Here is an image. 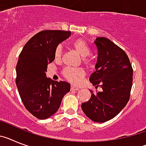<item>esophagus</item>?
I'll use <instances>...</instances> for the list:
<instances>
[{"label":"esophagus","mask_w":146,"mask_h":146,"mask_svg":"<svg viewBox=\"0 0 146 146\" xmlns=\"http://www.w3.org/2000/svg\"><path fill=\"white\" fill-rule=\"evenodd\" d=\"M78 90V87H75V86H71V88H70V90L71 91H77Z\"/></svg>","instance_id":"obj_1"}]
</instances>
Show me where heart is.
Segmentation results:
<instances>
[{
	"label": "heart",
	"instance_id": "b5f03b06",
	"mask_svg": "<svg viewBox=\"0 0 146 146\" xmlns=\"http://www.w3.org/2000/svg\"><path fill=\"white\" fill-rule=\"evenodd\" d=\"M72 46L79 55L83 57L84 63L87 65L91 63V59L89 56L91 54V49L85 40L83 39H77L72 43ZM62 47L59 45L56 46L54 51V57L56 59H59L62 55ZM63 76L69 82L73 84L78 83L84 76V70L80 68L65 67L62 71Z\"/></svg>",
	"mask_w": 146,
	"mask_h": 146
}]
</instances>
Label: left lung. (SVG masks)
I'll return each mask as SVG.
<instances>
[{"label": "left lung", "instance_id": "left-lung-1", "mask_svg": "<svg viewBox=\"0 0 146 146\" xmlns=\"http://www.w3.org/2000/svg\"><path fill=\"white\" fill-rule=\"evenodd\" d=\"M98 48L96 70L90 82L101 92H91L88 101L82 104V109L90 119L98 123L115 117L127 104L131 95L133 69L126 52L105 37L95 41Z\"/></svg>", "mask_w": 146, "mask_h": 146}]
</instances>
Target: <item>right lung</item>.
Wrapping results in <instances>:
<instances>
[{
	"mask_svg": "<svg viewBox=\"0 0 146 146\" xmlns=\"http://www.w3.org/2000/svg\"><path fill=\"white\" fill-rule=\"evenodd\" d=\"M70 31L45 30L24 45L16 67V84L26 110L38 119H46L59 110L70 90L66 82L46 78L48 64L54 60L55 48L68 39Z\"/></svg>",
	"mask_w": 146,
	"mask_h": 146,
	"instance_id": "right-lung-1",
	"label": "right lung"
}]
</instances>
